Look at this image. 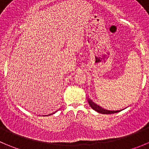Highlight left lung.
I'll return each instance as SVG.
<instances>
[{"label":"left lung","mask_w":149,"mask_h":149,"mask_svg":"<svg viewBox=\"0 0 149 149\" xmlns=\"http://www.w3.org/2000/svg\"><path fill=\"white\" fill-rule=\"evenodd\" d=\"M88 102H89V104H90V106L92 107V109H93L94 110H95L96 112H99V113H101V114H112V113H116V112H120V110L109 111V110H107V109H103V108H101V107H99L98 105H96L95 104H94V103L93 102V101H92L90 99H88Z\"/></svg>","instance_id":"left-lung-1"}]
</instances>
